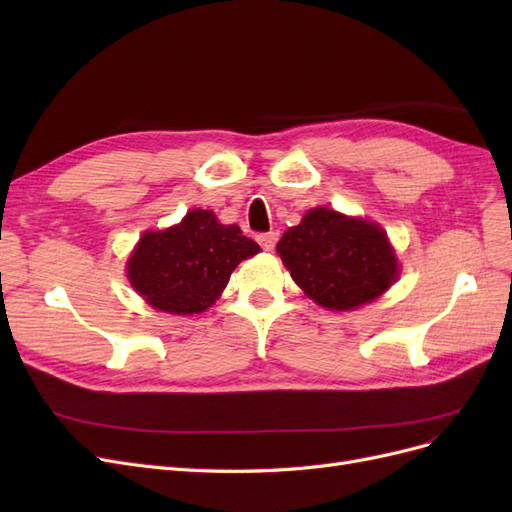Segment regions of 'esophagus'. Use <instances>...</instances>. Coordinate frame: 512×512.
Masks as SVG:
<instances>
[{"label": "esophagus", "instance_id": "esophagus-1", "mask_svg": "<svg viewBox=\"0 0 512 512\" xmlns=\"http://www.w3.org/2000/svg\"><path fill=\"white\" fill-rule=\"evenodd\" d=\"M258 243L262 245V250L265 252H271L275 243H277V232H265V235L258 237Z\"/></svg>", "mask_w": 512, "mask_h": 512}]
</instances>
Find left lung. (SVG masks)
Masks as SVG:
<instances>
[{
    "label": "left lung",
    "mask_w": 512,
    "mask_h": 512,
    "mask_svg": "<svg viewBox=\"0 0 512 512\" xmlns=\"http://www.w3.org/2000/svg\"><path fill=\"white\" fill-rule=\"evenodd\" d=\"M292 280L318 305L350 312L389 290L399 275L386 232L327 207L309 209L277 243Z\"/></svg>",
    "instance_id": "obj_1"
}]
</instances>
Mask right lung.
<instances>
[{
	"mask_svg": "<svg viewBox=\"0 0 512 512\" xmlns=\"http://www.w3.org/2000/svg\"><path fill=\"white\" fill-rule=\"evenodd\" d=\"M260 252L237 224H220L213 211L192 209L166 230H149L128 258L132 288L160 312H205L226 288L241 260Z\"/></svg>",
	"mask_w": 512,
	"mask_h": 512,
	"instance_id": "obj_1",
	"label": "right lung"
}]
</instances>
